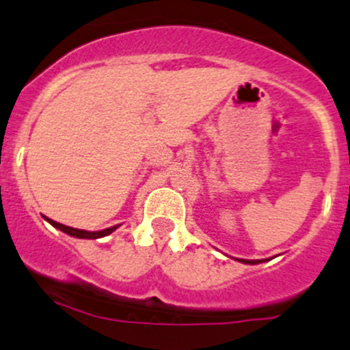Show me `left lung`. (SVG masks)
I'll return each instance as SVG.
<instances>
[{
    "label": "left lung",
    "instance_id": "1",
    "mask_svg": "<svg viewBox=\"0 0 350 350\" xmlns=\"http://www.w3.org/2000/svg\"><path fill=\"white\" fill-rule=\"evenodd\" d=\"M238 262H241V263H248V265H256V263H260V262H263V260H238Z\"/></svg>",
    "mask_w": 350,
    "mask_h": 350
}]
</instances>
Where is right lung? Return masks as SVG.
Masks as SVG:
<instances>
[{"label":"right lung","mask_w":350,"mask_h":350,"mask_svg":"<svg viewBox=\"0 0 350 350\" xmlns=\"http://www.w3.org/2000/svg\"><path fill=\"white\" fill-rule=\"evenodd\" d=\"M45 219H46V221H49V223L51 224V226L58 228V230H60V231H64V233L70 234V237H75V238H83V240H97V238H104V237H107V234L112 233V231H116L117 228L120 226V224H116V226H112V228H107V230H102V231H85V230H77V228H70V226H65V224H62V223H57V221H53V219L46 218V216H45Z\"/></svg>","instance_id":"add662e5"}]
</instances>
